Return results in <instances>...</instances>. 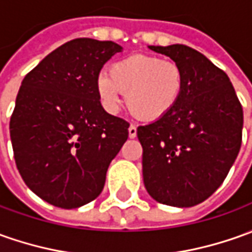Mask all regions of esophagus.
<instances>
[{"label": "esophagus", "mask_w": 252, "mask_h": 252, "mask_svg": "<svg viewBox=\"0 0 252 252\" xmlns=\"http://www.w3.org/2000/svg\"><path fill=\"white\" fill-rule=\"evenodd\" d=\"M128 136L131 138V139H133L135 136H136V126H129V128H128Z\"/></svg>", "instance_id": "1"}]
</instances>
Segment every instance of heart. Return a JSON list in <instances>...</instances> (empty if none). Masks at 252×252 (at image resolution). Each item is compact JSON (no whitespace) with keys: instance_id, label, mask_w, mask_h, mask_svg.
Instances as JSON below:
<instances>
[{"instance_id":"heart-1","label":"heart","mask_w":252,"mask_h":252,"mask_svg":"<svg viewBox=\"0 0 252 252\" xmlns=\"http://www.w3.org/2000/svg\"><path fill=\"white\" fill-rule=\"evenodd\" d=\"M185 91L182 67L153 55L136 54L114 62L96 78V92L107 112H117L121 94L128 110L145 121H158L179 103Z\"/></svg>"}]
</instances>
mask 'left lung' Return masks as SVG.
<instances>
[{"label":"left lung","instance_id":"1","mask_svg":"<svg viewBox=\"0 0 252 252\" xmlns=\"http://www.w3.org/2000/svg\"><path fill=\"white\" fill-rule=\"evenodd\" d=\"M185 73L176 107L158 121L136 129L148 193L161 204L193 207L225 181L241 146L243 107L225 71L182 44L149 45Z\"/></svg>","mask_w":252,"mask_h":252}]
</instances>
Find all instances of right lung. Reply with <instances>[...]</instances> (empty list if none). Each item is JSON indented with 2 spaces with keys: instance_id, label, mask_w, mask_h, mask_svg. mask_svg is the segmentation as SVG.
Instances as JSON below:
<instances>
[{
  "instance_id": "obj_1",
  "label": "right lung",
  "mask_w": 252,
  "mask_h": 252,
  "mask_svg": "<svg viewBox=\"0 0 252 252\" xmlns=\"http://www.w3.org/2000/svg\"><path fill=\"white\" fill-rule=\"evenodd\" d=\"M121 51L113 41L76 38L22 81L9 123L15 161L30 190L55 207L95 200L128 138L129 124L106 112L96 92L103 64Z\"/></svg>"
}]
</instances>
